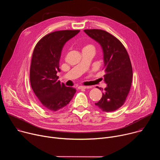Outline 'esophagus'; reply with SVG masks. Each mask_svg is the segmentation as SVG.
<instances>
[{
    "label": "esophagus",
    "instance_id": "34e87169",
    "mask_svg": "<svg viewBox=\"0 0 160 160\" xmlns=\"http://www.w3.org/2000/svg\"><path fill=\"white\" fill-rule=\"evenodd\" d=\"M91 87H89V86H79L78 87V89H85V88H90Z\"/></svg>",
    "mask_w": 160,
    "mask_h": 160
}]
</instances>
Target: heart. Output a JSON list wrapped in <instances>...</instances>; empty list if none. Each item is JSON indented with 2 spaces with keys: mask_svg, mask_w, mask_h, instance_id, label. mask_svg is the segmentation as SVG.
Instances as JSON below:
<instances>
[{
  "mask_svg": "<svg viewBox=\"0 0 160 160\" xmlns=\"http://www.w3.org/2000/svg\"><path fill=\"white\" fill-rule=\"evenodd\" d=\"M87 47H93V46H92V45H86L85 48H87Z\"/></svg>",
  "mask_w": 160,
  "mask_h": 160,
  "instance_id": "1",
  "label": "heart"
}]
</instances>
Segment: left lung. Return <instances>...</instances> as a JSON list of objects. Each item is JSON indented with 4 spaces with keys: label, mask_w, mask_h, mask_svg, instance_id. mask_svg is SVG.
I'll return each instance as SVG.
<instances>
[{
    "label": "left lung",
    "mask_w": 160,
    "mask_h": 160,
    "mask_svg": "<svg viewBox=\"0 0 160 160\" xmlns=\"http://www.w3.org/2000/svg\"><path fill=\"white\" fill-rule=\"evenodd\" d=\"M84 32L101 45L103 52L107 87L95 104L103 111H114L124 104L130 89L133 73L129 56L121 42L108 32L98 29Z\"/></svg>",
    "instance_id": "left-lung-1"
}]
</instances>
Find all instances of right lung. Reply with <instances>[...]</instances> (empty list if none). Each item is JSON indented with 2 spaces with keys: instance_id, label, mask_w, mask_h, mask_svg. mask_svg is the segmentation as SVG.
<instances>
[{
  "instance_id": "add662e5",
  "label": "right lung",
  "mask_w": 160,
  "mask_h": 160,
  "mask_svg": "<svg viewBox=\"0 0 160 160\" xmlns=\"http://www.w3.org/2000/svg\"><path fill=\"white\" fill-rule=\"evenodd\" d=\"M80 30H61L41 38L34 49L30 72L32 88L41 104L46 109L56 111L69 104L76 89L58 80L59 59L64 44Z\"/></svg>"
}]
</instances>
